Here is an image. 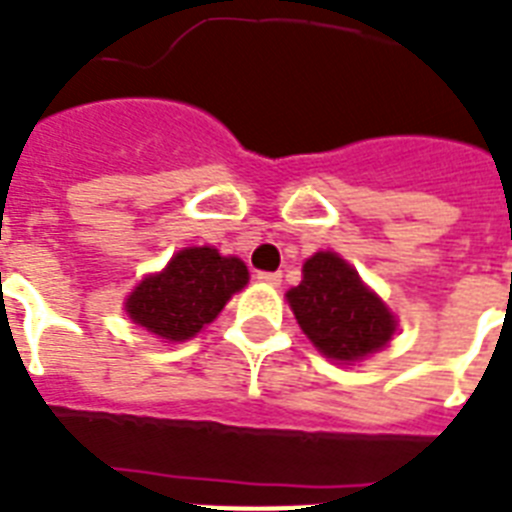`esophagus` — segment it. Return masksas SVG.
I'll list each match as a JSON object with an SVG mask.
<instances>
[{"instance_id": "34e87169", "label": "esophagus", "mask_w": 512, "mask_h": 512, "mask_svg": "<svg viewBox=\"0 0 512 512\" xmlns=\"http://www.w3.org/2000/svg\"><path fill=\"white\" fill-rule=\"evenodd\" d=\"M257 281H263V284H268V287H279V284H281V273L260 271V273H257Z\"/></svg>"}]
</instances>
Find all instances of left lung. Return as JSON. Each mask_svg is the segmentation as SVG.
Returning a JSON list of instances; mask_svg holds the SVG:
<instances>
[{"label":"left lung","mask_w":512,"mask_h":512,"mask_svg":"<svg viewBox=\"0 0 512 512\" xmlns=\"http://www.w3.org/2000/svg\"><path fill=\"white\" fill-rule=\"evenodd\" d=\"M287 300L308 340L335 361H356L380 350L396 332L380 297L335 252H316L303 265V281Z\"/></svg>","instance_id":"1"}]
</instances>
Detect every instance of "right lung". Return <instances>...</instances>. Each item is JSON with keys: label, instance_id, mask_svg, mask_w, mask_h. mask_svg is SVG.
Wrapping results in <instances>:
<instances>
[{"label": "right lung", "instance_id": "obj_1", "mask_svg": "<svg viewBox=\"0 0 512 512\" xmlns=\"http://www.w3.org/2000/svg\"><path fill=\"white\" fill-rule=\"evenodd\" d=\"M247 265L212 247L177 252L167 271L140 281L127 300V313L162 340H188L223 311L228 297L247 284Z\"/></svg>", "mask_w": 512, "mask_h": 512}]
</instances>
